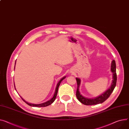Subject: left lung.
Here are the masks:
<instances>
[{
	"mask_svg": "<svg viewBox=\"0 0 129 129\" xmlns=\"http://www.w3.org/2000/svg\"><path fill=\"white\" fill-rule=\"evenodd\" d=\"M111 71L113 73V82L111 87L103 94L94 99L86 98L81 94L80 91H79V86L80 85L81 80L78 78H76L77 84V90L76 92V95L79 101H80L82 103L86 105H96L98 104L102 103L104 102L105 101H106L109 98V96H110L111 93L113 92L114 88L116 85V82H117L116 66V62L114 60H113L112 62Z\"/></svg>",
	"mask_w": 129,
	"mask_h": 129,
	"instance_id": "1",
	"label": "left lung"
}]
</instances>
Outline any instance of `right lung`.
<instances>
[{"label": "right lung", "instance_id": "obj_1", "mask_svg": "<svg viewBox=\"0 0 129 129\" xmlns=\"http://www.w3.org/2000/svg\"><path fill=\"white\" fill-rule=\"evenodd\" d=\"M15 63H16V61H15ZM14 68H15V67H14ZM66 78V77H63L61 79L60 81H59V82H58V83L57 84V86H56V88L55 92V93H54V95L53 97L50 100H49V101H47V102H45V103H42V104H31V103H28L27 102L25 101L22 97H21V98H22V100H23L26 104H27L28 105L30 106H33V107H46V106H48V105H51L52 103H53L54 102V101H55V99H56V96H57V92H58V90L59 86V85H60V84L61 81L63 80L64 78Z\"/></svg>", "mask_w": 129, "mask_h": 129}]
</instances>
